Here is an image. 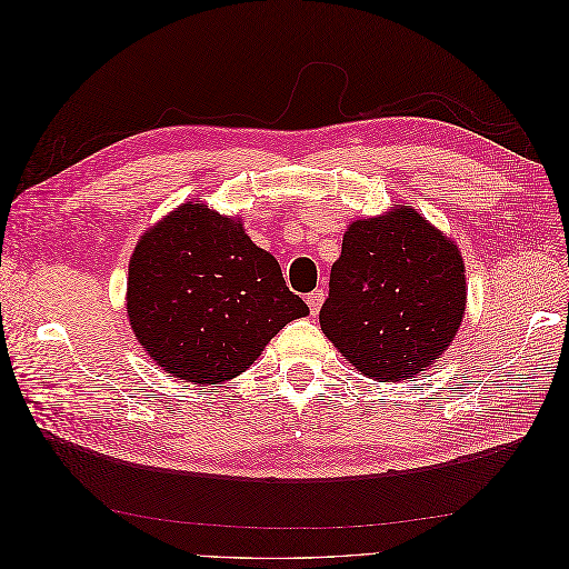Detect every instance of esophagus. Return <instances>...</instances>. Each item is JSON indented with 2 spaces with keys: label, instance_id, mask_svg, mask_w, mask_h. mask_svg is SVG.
Segmentation results:
<instances>
[{
  "label": "esophagus",
  "instance_id": "esophagus-1",
  "mask_svg": "<svg viewBox=\"0 0 569 569\" xmlns=\"http://www.w3.org/2000/svg\"><path fill=\"white\" fill-rule=\"evenodd\" d=\"M322 301H325V291L322 289H316V291H311V295L306 297V303H308V308H311V316H318Z\"/></svg>",
  "mask_w": 569,
  "mask_h": 569
}]
</instances>
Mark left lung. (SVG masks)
Listing matches in <instances>:
<instances>
[{
  "mask_svg": "<svg viewBox=\"0 0 569 569\" xmlns=\"http://www.w3.org/2000/svg\"><path fill=\"white\" fill-rule=\"evenodd\" d=\"M465 299L458 247L416 209L393 206L343 234L320 327L358 372L412 380L451 347Z\"/></svg>",
  "mask_w": 569,
  "mask_h": 569,
  "instance_id": "left-lung-1",
  "label": "left lung"
}]
</instances>
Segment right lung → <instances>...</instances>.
Segmentation results:
<instances>
[{"instance_id": "1", "label": "right lung", "mask_w": 569, "mask_h": 569, "mask_svg": "<svg viewBox=\"0 0 569 569\" xmlns=\"http://www.w3.org/2000/svg\"><path fill=\"white\" fill-rule=\"evenodd\" d=\"M308 306L239 218L187 201L142 234L128 270V318L168 377L218 385L244 372Z\"/></svg>"}]
</instances>
